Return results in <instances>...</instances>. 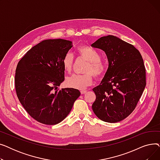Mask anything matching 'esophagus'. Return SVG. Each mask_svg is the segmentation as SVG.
Returning <instances> with one entry per match:
<instances>
[{
  "label": "esophagus",
  "mask_w": 160,
  "mask_h": 160,
  "mask_svg": "<svg viewBox=\"0 0 160 160\" xmlns=\"http://www.w3.org/2000/svg\"><path fill=\"white\" fill-rule=\"evenodd\" d=\"M80 93H81V94H85L86 93H87V91L86 90H82V91H80Z\"/></svg>",
  "instance_id": "obj_1"
}]
</instances>
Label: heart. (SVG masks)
<instances>
[{
	"instance_id": "b5f03b06",
	"label": "heart",
	"mask_w": 160,
	"mask_h": 160,
	"mask_svg": "<svg viewBox=\"0 0 160 160\" xmlns=\"http://www.w3.org/2000/svg\"><path fill=\"white\" fill-rule=\"evenodd\" d=\"M77 52L83 59L89 62L86 66L85 72L83 75L73 74L65 80L67 86L77 89H84L86 87L90 86L93 78V74L96 78L103 77L107 71V65L102 61L101 54L94 48L89 46H82L77 48ZM73 55L70 52H67L62 60V66L65 72L69 73L71 71L73 65Z\"/></svg>"
}]
</instances>
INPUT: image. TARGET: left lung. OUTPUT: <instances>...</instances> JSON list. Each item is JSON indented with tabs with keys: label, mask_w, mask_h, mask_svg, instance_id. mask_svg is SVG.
Returning <instances> with one entry per match:
<instances>
[{
	"label": "left lung",
	"mask_w": 160,
	"mask_h": 160,
	"mask_svg": "<svg viewBox=\"0 0 160 160\" xmlns=\"http://www.w3.org/2000/svg\"><path fill=\"white\" fill-rule=\"evenodd\" d=\"M91 46L104 51L109 63L101 82L93 89L92 110L103 121L119 122L136 108L146 86L143 60L132 45L114 36L100 38Z\"/></svg>",
	"instance_id": "obj_1"
}]
</instances>
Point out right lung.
Segmentation results:
<instances>
[{
	"label": "right lung",
	"instance_id": "right-lung-1",
	"mask_svg": "<svg viewBox=\"0 0 160 160\" xmlns=\"http://www.w3.org/2000/svg\"><path fill=\"white\" fill-rule=\"evenodd\" d=\"M72 47L71 41L47 39L32 47L17 66V95L28 113L48 125L62 122L80 95L74 88L58 89L64 81L62 60Z\"/></svg>",
	"mask_w": 160,
	"mask_h": 160
}]
</instances>
